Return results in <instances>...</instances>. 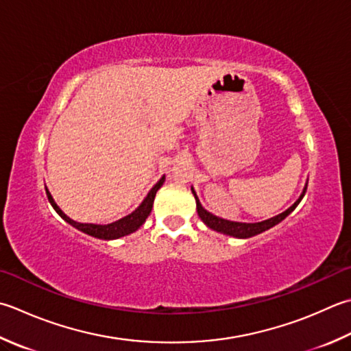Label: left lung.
<instances>
[{
  "mask_svg": "<svg viewBox=\"0 0 351 351\" xmlns=\"http://www.w3.org/2000/svg\"><path fill=\"white\" fill-rule=\"evenodd\" d=\"M306 190H307V182H306L304 189H303V193L300 195V197L291 205L289 208H287L283 213H280V215H277V216H274L271 219H266V221H262V222H256V223L226 221V219H222V217H217L215 215H211V213L205 210L202 207V204L199 202V197H197L193 187H191V193H193V196L196 199L197 215H199V217H201V221L208 226V228H211L213 231L221 232V234H226V236H231V237H236V239H250L252 236H257V234H260V232H263L266 230L272 228V226H276L281 221H285V219L289 216L295 208L298 207V204L301 202V199H303L304 195H306Z\"/></svg>",
  "mask_w": 351,
  "mask_h": 351,
  "instance_id": "obj_1",
  "label": "left lung"
}]
</instances>
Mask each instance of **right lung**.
I'll return each instance as SVG.
<instances>
[{"mask_svg": "<svg viewBox=\"0 0 351 351\" xmlns=\"http://www.w3.org/2000/svg\"><path fill=\"white\" fill-rule=\"evenodd\" d=\"M164 181H166V176L162 175L161 180L158 181L152 189H150L147 196L144 197V201L132 213H130V215L121 217V219H119V221H115V222L106 223V225H101V223H80V222L73 221V219L68 217L65 213L59 208V205L54 202V199H53L51 193H50V191H48L47 187H45V191H47V197H48V201H50L51 207L56 210L58 215L62 219H64L65 222H68L70 225H73L74 228H77L79 231L85 232V234H88V236H93L95 239L115 240V239L125 237L128 234H132V232H135L144 222H146L147 216L150 215V211H152L156 191L162 187Z\"/></svg>", "mask_w": 351, "mask_h": 351, "instance_id": "add662e5", "label": "right lung"}]
</instances>
